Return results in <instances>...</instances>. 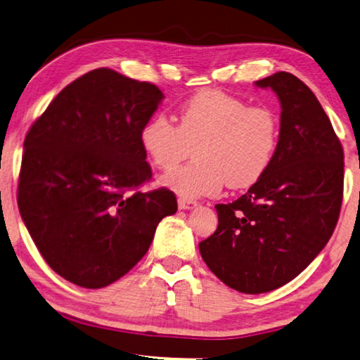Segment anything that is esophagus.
I'll use <instances>...</instances> for the list:
<instances>
[{"label":"esophagus","mask_w":360,"mask_h":360,"mask_svg":"<svg viewBox=\"0 0 360 360\" xmlns=\"http://www.w3.org/2000/svg\"><path fill=\"white\" fill-rule=\"evenodd\" d=\"M198 202L193 201V199H185V198H179V209H193L196 207Z\"/></svg>","instance_id":"1"}]
</instances>
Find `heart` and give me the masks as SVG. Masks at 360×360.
<instances>
[{"instance_id":"1","label":"heart","mask_w":360,"mask_h":360,"mask_svg":"<svg viewBox=\"0 0 360 360\" xmlns=\"http://www.w3.org/2000/svg\"><path fill=\"white\" fill-rule=\"evenodd\" d=\"M176 125L162 114L149 117L140 145L154 167L169 172L195 149V164L165 175L162 184L180 198L214 196L222 186L248 188L262 179L280 141L274 109L250 106L220 90H202L176 112Z\"/></svg>"}]
</instances>
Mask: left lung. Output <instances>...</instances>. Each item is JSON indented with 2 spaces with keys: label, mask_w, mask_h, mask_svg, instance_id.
<instances>
[{
  "label": "left lung",
  "mask_w": 360,
  "mask_h": 360,
  "mask_svg": "<svg viewBox=\"0 0 360 360\" xmlns=\"http://www.w3.org/2000/svg\"><path fill=\"white\" fill-rule=\"evenodd\" d=\"M256 85L280 99L278 149L248 193L215 206L217 230L199 243L212 274L248 295L280 288L317 257L338 222L345 184L341 141L311 88L290 72Z\"/></svg>",
  "instance_id": "obj_1"
}]
</instances>
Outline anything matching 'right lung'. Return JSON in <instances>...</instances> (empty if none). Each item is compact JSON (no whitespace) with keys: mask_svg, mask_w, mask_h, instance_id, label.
Returning <instances> with one entry per match:
<instances>
[{"mask_svg":"<svg viewBox=\"0 0 360 360\" xmlns=\"http://www.w3.org/2000/svg\"><path fill=\"white\" fill-rule=\"evenodd\" d=\"M162 98L149 82L95 69L65 86L27 131L19 211L43 259L70 283H114L176 212L167 188L140 191L153 179L140 130Z\"/></svg>","mask_w":360,"mask_h":360,"instance_id":"obj_1","label":"right lung"}]
</instances>
